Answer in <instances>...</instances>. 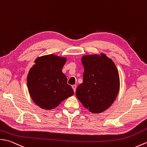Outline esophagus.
I'll use <instances>...</instances> for the list:
<instances>
[{
    "label": "esophagus",
    "instance_id": "1",
    "mask_svg": "<svg viewBox=\"0 0 147 147\" xmlns=\"http://www.w3.org/2000/svg\"><path fill=\"white\" fill-rule=\"evenodd\" d=\"M72 88L74 90V92L75 93V92H76V85H73Z\"/></svg>",
    "mask_w": 147,
    "mask_h": 147
}]
</instances>
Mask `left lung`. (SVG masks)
<instances>
[{
  "label": "left lung",
  "mask_w": 147,
  "mask_h": 147,
  "mask_svg": "<svg viewBox=\"0 0 147 147\" xmlns=\"http://www.w3.org/2000/svg\"><path fill=\"white\" fill-rule=\"evenodd\" d=\"M83 81L76 88L78 100L90 112L100 113L115 101L120 90V76L111 59L101 53L82 57Z\"/></svg>",
  "instance_id": "8db88e82"
}]
</instances>
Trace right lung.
<instances>
[{
  "label": "right lung",
  "mask_w": 147,
  "mask_h": 147,
  "mask_svg": "<svg viewBox=\"0 0 147 147\" xmlns=\"http://www.w3.org/2000/svg\"><path fill=\"white\" fill-rule=\"evenodd\" d=\"M66 58L49 54L36 58L27 75V84L32 101L44 110L57 107L74 94L62 72Z\"/></svg>",
  "instance_id": "right-lung-1"
}]
</instances>
